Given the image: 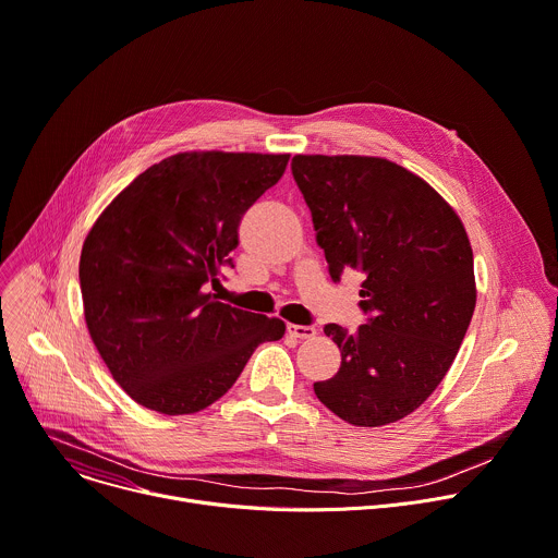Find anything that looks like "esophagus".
I'll use <instances>...</instances> for the list:
<instances>
[{
  "instance_id": "34e87169",
  "label": "esophagus",
  "mask_w": 558,
  "mask_h": 558,
  "mask_svg": "<svg viewBox=\"0 0 558 558\" xmlns=\"http://www.w3.org/2000/svg\"><path fill=\"white\" fill-rule=\"evenodd\" d=\"M287 331H289L293 338H300V340H307V338H314V336H316V329L310 327V325H287Z\"/></svg>"
}]
</instances>
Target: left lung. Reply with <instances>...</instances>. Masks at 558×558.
<instances>
[{"label":"left lung","mask_w":558,"mask_h":558,"mask_svg":"<svg viewBox=\"0 0 558 558\" xmlns=\"http://www.w3.org/2000/svg\"><path fill=\"white\" fill-rule=\"evenodd\" d=\"M291 173L331 280L365 276L367 323L325 325L342 361L314 391L351 425L396 423L440 385L468 333L476 282L465 227L425 180L383 158L295 156Z\"/></svg>","instance_id":"1"}]
</instances>
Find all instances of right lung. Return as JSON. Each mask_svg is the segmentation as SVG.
Returning <instances> with one entry per match:
<instances>
[{
    "label": "right lung",
    "mask_w": 558,
    "mask_h": 558,
    "mask_svg": "<svg viewBox=\"0 0 558 558\" xmlns=\"http://www.w3.org/2000/svg\"><path fill=\"white\" fill-rule=\"evenodd\" d=\"M289 156L191 150L140 173L97 218L80 256L88 333L142 408L195 414L222 398L284 323L207 293L233 267L246 209Z\"/></svg>",
    "instance_id": "obj_1"
}]
</instances>
